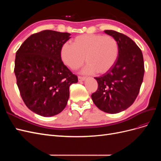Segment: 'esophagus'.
<instances>
[{
  "instance_id": "obj_1",
  "label": "esophagus",
  "mask_w": 161,
  "mask_h": 161,
  "mask_svg": "<svg viewBox=\"0 0 161 161\" xmlns=\"http://www.w3.org/2000/svg\"><path fill=\"white\" fill-rule=\"evenodd\" d=\"M78 79H79V81H83L86 79V77L85 76H79V77H78Z\"/></svg>"
}]
</instances>
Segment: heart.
<instances>
[{
	"mask_svg": "<svg viewBox=\"0 0 161 161\" xmlns=\"http://www.w3.org/2000/svg\"><path fill=\"white\" fill-rule=\"evenodd\" d=\"M119 55V46L115 39L101 34H83L76 37L72 44L66 43L61 48V58L64 64L76 70L85 63L86 74L97 72L103 74L114 65Z\"/></svg>",
	"mask_w": 161,
	"mask_h": 161,
	"instance_id": "1",
	"label": "heart"
}]
</instances>
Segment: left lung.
Masks as SVG:
<instances>
[{"label":"left lung","mask_w":161,"mask_h":161,"mask_svg":"<svg viewBox=\"0 0 161 161\" xmlns=\"http://www.w3.org/2000/svg\"><path fill=\"white\" fill-rule=\"evenodd\" d=\"M105 33L118 43L119 55L111 69L95 77L98 89L91 95L95 105L109 114H118L133 104L142 83L144 64L142 52L127 36L114 30Z\"/></svg>","instance_id":"8db88e82"}]
</instances>
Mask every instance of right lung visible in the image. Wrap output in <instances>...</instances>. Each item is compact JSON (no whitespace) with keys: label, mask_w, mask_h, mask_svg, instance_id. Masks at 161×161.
<instances>
[{"label":"right lung","mask_w":161,"mask_h":161,"mask_svg":"<svg viewBox=\"0 0 161 161\" xmlns=\"http://www.w3.org/2000/svg\"><path fill=\"white\" fill-rule=\"evenodd\" d=\"M70 34L52 30L33 33L16 52L14 72L22 99L43 117L60 114L69 98V86L76 75L64 64L61 48Z\"/></svg>","instance_id":"right-lung-1"}]
</instances>
